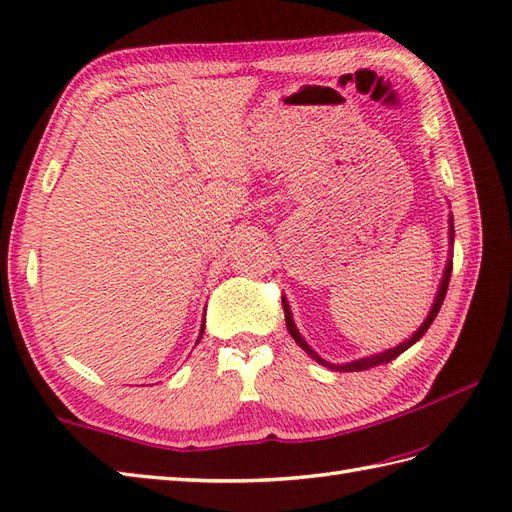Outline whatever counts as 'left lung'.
<instances>
[{"instance_id":"8db88e82","label":"left lung","mask_w":512,"mask_h":512,"mask_svg":"<svg viewBox=\"0 0 512 512\" xmlns=\"http://www.w3.org/2000/svg\"><path fill=\"white\" fill-rule=\"evenodd\" d=\"M449 246H453V215L449 217ZM451 268H453V262H451V255H449V262H447V266H444V275H442L440 286H438V295H436V299H433V306H431V310H429V314H427V319H424V323L420 325V328H418L416 332H413V334L409 336L407 341H402V343L396 345V347H389V350H385V352H378V354H372V356L358 358V361H350V363H330V361H325V358H321L317 352H314L312 347L308 345V341L303 339V336L299 334L295 321H292V312H290L288 301L281 299V303H284V312H286L288 332H290V336H292V339H295V343L301 347L303 352H306L308 356H312L314 361H317L319 365L336 369V372H361V369H369V367L389 363V361H394V358L400 356L405 350H409V347H411L413 343H418V341L422 339V336H424V332L429 330V325L433 323V319L438 317V312H440V308H442V301H444V295H447V288H449Z\"/></svg>"}]
</instances>
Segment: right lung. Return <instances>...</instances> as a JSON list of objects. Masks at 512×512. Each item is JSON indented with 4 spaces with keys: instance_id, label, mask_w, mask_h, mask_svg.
<instances>
[{
    "instance_id": "1",
    "label": "right lung",
    "mask_w": 512,
    "mask_h": 512,
    "mask_svg": "<svg viewBox=\"0 0 512 512\" xmlns=\"http://www.w3.org/2000/svg\"><path fill=\"white\" fill-rule=\"evenodd\" d=\"M202 334H204V323H202V330H200V336H198V343H200V339H202Z\"/></svg>"
}]
</instances>
